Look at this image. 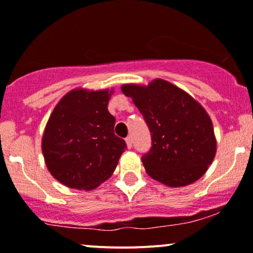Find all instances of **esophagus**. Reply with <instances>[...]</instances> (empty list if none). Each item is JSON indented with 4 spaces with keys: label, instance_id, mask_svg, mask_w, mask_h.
I'll use <instances>...</instances> for the list:
<instances>
[{
    "label": "esophagus",
    "instance_id": "34e87169",
    "mask_svg": "<svg viewBox=\"0 0 253 253\" xmlns=\"http://www.w3.org/2000/svg\"><path fill=\"white\" fill-rule=\"evenodd\" d=\"M126 144H127V148L131 149L132 148V144H133V139H132V137H127L126 138Z\"/></svg>",
    "mask_w": 253,
    "mask_h": 253
}]
</instances>
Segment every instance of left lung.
<instances>
[{
  "label": "left lung",
  "instance_id": "left-lung-1",
  "mask_svg": "<svg viewBox=\"0 0 253 253\" xmlns=\"http://www.w3.org/2000/svg\"><path fill=\"white\" fill-rule=\"evenodd\" d=\"M121 91L132 98L150 131L151 147L142 156L147 173L172 188L198 180L216 155L213 126L203 106L160 79L147 87L124 84Z\"/></svg>",
  "mask_w": 253,
  "mask_h": 253
}]
</instances>
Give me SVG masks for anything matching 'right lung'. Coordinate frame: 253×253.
<instances>
[{
	"mask_svg": "<svg viewBox=\"0 0 253 253\" xmlns=\"http://www.w3.org/2000/svg\"><path fill=\"white\" fill-rule=\"evenodd\" d=\"M110 95L108 89H74L50 114L42 151L50 174L66 187L94 189L113 174L127 148L114 133Z\"/></svg>",
	"mask_w": 253,
	"mask_h": 253,
	"instance_id": "right-lung-1",
	"label": "right lung"
}]
</instances>
